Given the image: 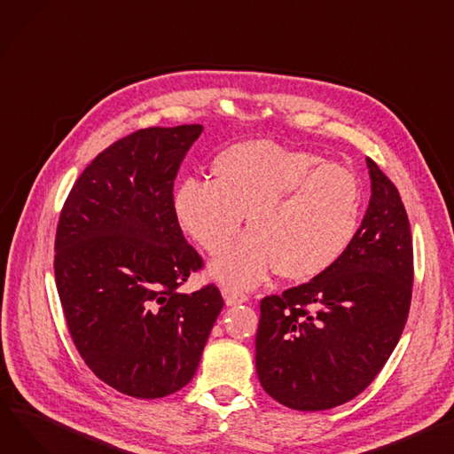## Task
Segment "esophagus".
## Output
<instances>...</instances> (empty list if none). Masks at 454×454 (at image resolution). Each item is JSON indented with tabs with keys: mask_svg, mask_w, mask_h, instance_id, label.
<instances>
[{
	"mask_svg": "<svg viewBox=\"0 0 454 454\" xmlns=\"http://www.w3.org/2000/svg\"><path fill=\"white\" fill-rule=\"evenodd\" d=\"M223 295H224V301H226L228 307H231V305H240V303H245V301H248V295H247V294L239 292L237 288H231V286H224V288H223Z\"/></svg>",
	"mask_w": 454,
	"mask_h": 454,
	"instance_id": "1",
	"label": "esophagus"
}]
</instances>
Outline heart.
<instances>
[{
	"instance_id": "b5f03b06",
	"label": "heart",
	"mask_w": 454,
	"mask_h": 454,
	"mask_svg": "<svg viewBox=\"0 0 454 454\" xmlns=\"http://www.w3.org/2000/svg\"><path fill=\"white\" fill-rule=\"evenodd\" d=\"M271 140L233 144L214 159L211 183L186 180L176 219L207 254L224 252L247 215L250 233L214 262V276L254 286L271 270L290 281L317 278L348 248L361 217V183L338 162Z\"/></svg>"
}]
</instances>
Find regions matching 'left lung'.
<instances>
[{"label": "left lung", "mask_w": 454, "mask_h": 454, "mask_svg": "<svg viewBox=\"0 0 454 454\" xmlns=\"http://www.w3.org/2000/svg\"><path fill=\"white\" fill-rule=\"evenodd\" d=\"M371 202L345 254L312 281L261 299L255 367L262 388L295 411L356 398L387 364L407 323L414 257L396 186L367 159Z\"/></svg>", "instance_id": "1"}]
</instances>
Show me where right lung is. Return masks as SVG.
<instances>
[{"instance_id": "1", "label": "right lung", "mask_w": 454, "mask_h": 454, "mask_svg": "<svg viewBox=\"0 0 454 454\" xmlns=\"http://www.w3.org/2000/svg\"><path fill=\"white\" fill-rule=\"evenodd\" d=\"M202 126L116 140L76 178L59 214L54 278L85 365L122 395L188 385L224 301L211 283L180 292L204 261L180 230L173 184Z\"/></svg>"}]
</instances>
